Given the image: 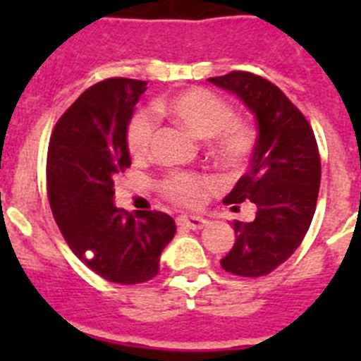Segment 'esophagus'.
Here are the masks:
<instances>
[{"label":"esophagus","mask_w":361,"mask_h":361,"mask_svg":"<svg viewBox=\"0 0 361 361\" xmlns=\"http://www.w3.org/2000/svg\"><path fill=\"white\" fill-rule=\"evenodd\" d=\"M177 224L180 226V228L199 231V229L208 226V220L204 219V216H197V215H180L177 219Z\"/></svg>","instance_id":"34e87169"}]
</instances>
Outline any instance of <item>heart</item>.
<instances>
[{
  "mask_svg": "<svg viewBox=\"0 0 361 361\" xmlns=\"http://www.w3.org/2000/svg\"><path fill=\"white\" fill-rule=\"evenodd\" d=\"M157 110L200 139L215 137L213 153L226 168L245 166L253 149L255 135L247 124L235 119L228 101L206 90L188 88L159 101ZM155 123L148 111H135L126 124V146L133 157H145L152 145ZM208 180L188 171H173L161 180L162 195L183 206H195L202 200Z\"/></svg>",
  "mask_w": 361,
  "mask_h": 361,
  "instance_id": "1",
  "label": "heart"
}]
</instances>
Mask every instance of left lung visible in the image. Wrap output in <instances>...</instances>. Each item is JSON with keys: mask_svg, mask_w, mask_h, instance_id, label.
I'll list each match as a JSON object with an SVG mask.
<instances>
[{"mask_svg": "<svg viewBox=\"0 0 361 361\" xmlns=\"http://www.w3.org/2000/svg\"><path fill=\"white\" fill-rule=\"evenodd\" d=\"M208 81L237 95L258 128L251 170L224 197L231 209L251 200L257 215L233 222L235 244L220 266L238 276H264L295 253L311 226L322 177L317 139L302 111L267 79L229 72Z\"/></svg>", "mask_w": 361, "mask_h": 361, "instance_id": "8db88e82", "label": "left lung"}]
</instances>
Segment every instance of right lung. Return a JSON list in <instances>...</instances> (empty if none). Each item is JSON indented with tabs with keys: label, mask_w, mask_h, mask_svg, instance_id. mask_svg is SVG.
<instances>
[{
	"label": "right lung",
	"mask_w": 361,
	"mask_h": 361,
	"mask_svg": "<svg viewBox=\"0 0 361 361\" xmlns=\"http://www.w3.org/2000/svg\"><path fill=\"white\" fill-rule=\"evenodd\" d=\"M146 81L111 78L82 92L57 121L47 183L54 219L73 255L108 282L141 283L159 273L175 220L116 208L114 178L132 164L126 124Z\"/></svg>",
	"instance_id": "right-lung-1"
}]
</instances>
